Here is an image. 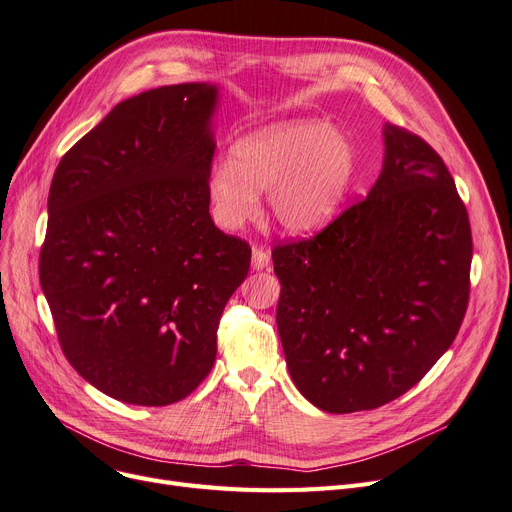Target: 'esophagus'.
Wrapping results in <instances>:
<instances>
[{"label": "esophagus", "mask_w": 512, "mask_h": 512, "mask_svg": "<svg viewBox=\"0 0 512 512\" xmlns=\"http://www.w3.org/2000/svg\"><path fill=\"white\" fill-rule=\"evenodd\" d=\"M269 264H271V254L267 250H262V248L252 250V269L262 271V269H267Z\"/></svg>", "instance_id": "34e87169"}]
</instances>
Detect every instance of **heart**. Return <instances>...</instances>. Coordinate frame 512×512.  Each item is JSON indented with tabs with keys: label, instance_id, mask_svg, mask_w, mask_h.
I'll use <instances>...</instances> for the list:
<instances>
[{
	"label": "heart",
	"instance_id": "1",
	"mask_svg": "<svg viewBox=\"0 0 512 512\" xmlns=\"http://www.w3.org/2000/svg\"><path fill=\"white\" fill-rule=\"evenodd\" d=\"M353 142L330 124L294 119L262 128L233 147L208 180L212 214L224 229H239L258 210V193L269 191L277 227L290 235H315L340 214L353 187Z\"/></svg>",
	"mask_w": 512,
	"mask_h": 512
}]
</instances>
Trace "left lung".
Masks as SVG:
<instances>
[{
  "mask_svg": "<svg viewBox=\"0 0 512 512\" xmlns=\"http://www.w3.org/2000/svg\"><path fill=\"white\" fill-rule=\"evenodd\" d=\"M473 235L439 153L384 126L376 185L313 237L277 243V330L298 391L351 414L401 397L452 346Z\"/></svg>",
  "mask_w": 512,
  "mask_h": 512,
  "instance_id": "left-lung-1",
  "label": "left lung"
}]
</instances>
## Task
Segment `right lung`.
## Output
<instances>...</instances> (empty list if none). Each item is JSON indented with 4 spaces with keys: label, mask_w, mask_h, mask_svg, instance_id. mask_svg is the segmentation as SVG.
Here are the masks:
<instances>
[{
    "label": "right lung",
    "mask_w": 512,
    "mask_h": 512,
    "mask_svg": "<svg viewBox=\"0 0 512 512\" xmlns=\"http://www.w3.org/2000/svg\"><path fill=\"white\" fill-rule=\"evenodd\" d=\"M216 100L180 84L119 102L52 178L39 283L67 361L117 401L191 395L250 271V243L210 216Z\"/></svg>",
    "instance_id": "1"
}]
</instances>
